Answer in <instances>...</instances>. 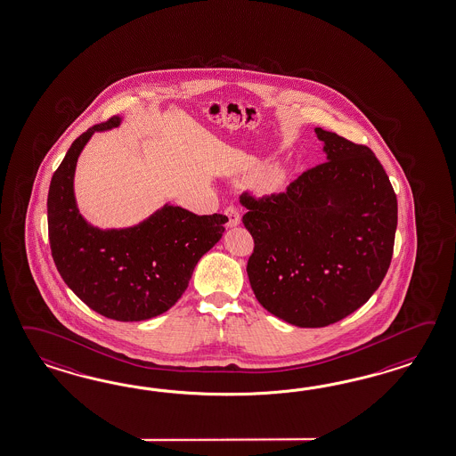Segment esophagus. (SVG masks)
Returning <instances> with one entry per match:
<instances>
[{
	"label": "esophagus",
	"instance_id": "34e87169",
	"mask_svg": "<svg viewBox=\"0 0 456 456\" xmlns=\"http://www.w3.org/2000/svg\"><path fill=\"white\" fill-rule=\"evenodd\" d=\"M224 214L227 216V227H235L240 224V212L235 206H227Z\"/></svg>",
	"mask_w": 456,
	"mask_h": 456
}]
</instances>
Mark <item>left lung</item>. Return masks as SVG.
Listing matches in <instances>:
<instances>
[{
	"mask_svg": "<svg viewBox=\"0 0 456 456\" xmlns=\"http://www.w3.org/2000/svg\"><path fill=\"white\" fill-rule=\"evenodd\" d=\"M328 161L283 192L245 191V229L254 237L247 275L258 303L300 328L354 313L389 270L397 196L372 150L316 128Z\"/></svg>",
	"mask_w": 456,
	"mask_h": 456,
	"instance_id": "1",
	"label": "left lung"
}]
</instances>
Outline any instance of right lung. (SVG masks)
Returning a JSON list of instances; mask_svg holds the SVG:
<instances>
[{"label": "right lung", "mask_w": 456, "mask_h": 456, "mask_svg": "<svg viewBox=\"0 0 456 456\" xmlns=\"http://www.w3.org/2000/svg\"><path fill=\"white\" fill-rule=\"evenodd\" d=\"M90 126L59 165L47 194L51 254L67 287L89 308L117 322H142L169 310L188 289L200 256L223 237L224 214L198 216L165 206L134 227L101 231L82 219L74 198V171L94 132Z\"/></svg>", "instance_id": "1"}]
</instances>
